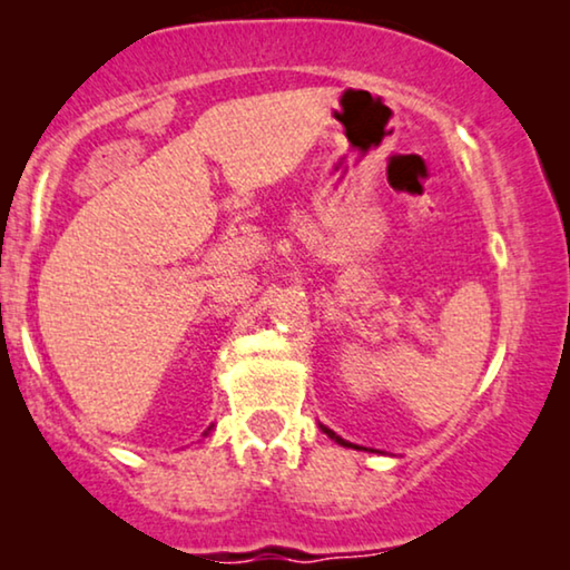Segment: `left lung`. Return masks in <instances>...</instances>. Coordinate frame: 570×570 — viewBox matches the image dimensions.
Listing matches in <instances>:
<instances>
[{
	"label": "left lung",
	"mask_w": 570,
	"mask_h": 570,
	"mask_svg": "<svg viewBox=\"0 0 570 570\" xmlns=\"http://www.w3.org/2000/svg\"><path fill=\"white\" fill-rule=\"evenodd\" d=\"M324 433H326V435H330V439H332V441H337V443H342V446H350V449H357V446H355V443H347V441H345V439H340V435H337V433H334V431H330V428H324Z\"/></svg>",
	"instance_id": "left-lung-1"
}]
</instances>
